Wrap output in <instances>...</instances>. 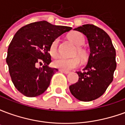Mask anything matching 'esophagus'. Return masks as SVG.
<instances>
[{
    "label": "esophagus",
    "mask_w": 125,
    "mask_h": 125,
    "mask_svg": "<svg viewBox=\"0 0 125 125\" xmlns=\"http://www.w3.org/2000/svg\"><path fill=\"white\" fill-rule=\"evenodd\" d=\"M59 71L61 72H62V73H65V74H68V73H70V72H69V71H65V70H60Z\"/></svg>",
    "instance_id": "obj_1"
}]
</instances>
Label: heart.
Listing matches in <instances>:
<instances>
[{"label":"heart","mask_w":125,"mask_h":125,"mask_svg":"<svg viewBox=\"0 0 125 125\" xmlns=\"http://www.w3.org/2000/svg\"><path fill=\"white\" fill-rule=\"evenodd\" d=\"M68 38L74 45L78 47L77 49V52L81 57H84L85 56V53L79 47L82 46L85 41V38L84 35L80 32L73 31L68 35ZM58 42L59 39H55L50 45L49 49V54L53 57H56L58 55ZM80 64V60L78 57H73V58H66V57H60L53 62V65L55 68H59L60 70L68 71L72 70L73 68L78 67Z\"/></svg>","instance_id":"heart-1"}]
</instances>
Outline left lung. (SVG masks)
I'll use <instances>...</instances> for the list:
<instances>
[{
	"instance_id": "obj_1",
	"label": "left lung",
	"mask_w": 125,
	"mask_h": 125,
	"mask_svg": "<svg viewBox=\"0 0 125 125\" xmlns=\"http://www.w3.org/2000/svg\"><path fill=\"white\" fill-rule=\"evenodd\" d=\"M74 30L86 36L90 53L83 71L76 72L78 81L70 86V90L79 100L89 102L101 96L113 82L116 51L109 35L102 29L87 24Z\"/></svg>"
}]
</instances>
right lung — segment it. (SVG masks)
<instances>
[{
	"label": "right lung",
	"instance_id": "obj_1",
	"mask_svg": "<svg viewBox=\"0 0 125 125\" xmlns=\"http://www.w3.org/2000/svg\"><path fill=\"white\" fill-rule=\"evenodd\" d=\"M71 29L43 21L28 24L15 33L6 61L18 91L25 96L35 97L47 89L52 76L58 71L48 66L52 62L49 46L54 39ZM43 63L42 68H38Z\"/></svg>",
	"mask_w": 125,
	"mask_h": 125
}]
</instances>
